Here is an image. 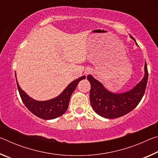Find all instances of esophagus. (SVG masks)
Returning a JSON list of instances; mask_svg holds the SVG:
<instances>
[{
    "label": "esophagus",
    "instance_id": "1",
    "mask_svg": "<svg viewBox=\"0 0 158 158\" xmlns=\"http://www.w3.org/2000/svg\"><path fill=\"white\" fill-rule=\"evenodd\" d=\"M91 72H92V70L90 69H86L85 70V73H85V75H88V74H89L90 73H91Z\"/></svg>",
    "mask_w": 158,
    "mask_h": 158
}]
</instances>
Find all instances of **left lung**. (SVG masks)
Here are the masks:
<instances>
[{
  "instance_id": "1",
  "label": "left lung",
  "mask_w": 158,
  "mask_h": 158,
  "mask_svg": "<svg viewBox=\"0 0 158 158\" xmlns=\"http://www.w3.org/2000/svg\"><path fill=\"white\" fill-rule=\"evenodd\" d=\"M130 37L135 40L132 36ZM136 44L138 46L137 43ZM148 76V69L145 62L143 79L130 90L116 93L109 91L101 82L89 74L87 79L91 85L90 102L93 110L96 114L106 118H116L128 114L138 105L142 99L145 93Z\"/></svg>"
}]
</instances>
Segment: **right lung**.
Listing matches in <instances>:
<instances>
[{"label":"right lung","instance_id":"right-lung-1","mask_svg":"<svg viewBox=\"0 0 158 158\" xmlns=\"http://www.w3.org/2000/svg\"><path fill=\"white\" fill-rule=\"evenodd\" d=\"M15 76L17 79L16 73ZM84 79H85V77L82 76L74 80L63 90V92L60 95L54 98L44 101L35 100L28 95L21 89L17 79V84L21 100L28 110L40 118L52 120L56 118L65 113L68 108L69 99H70L72 94L75 90L79 82Z\"/></svg>","mask_w":158,"mask_h":158}]
</instances>
